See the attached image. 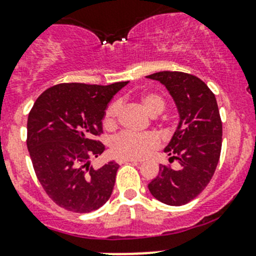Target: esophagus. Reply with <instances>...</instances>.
Returning a JSON list of instances; mask_svg holds the SVG:
<instances>
[{"mask_svg": "<svg viewBox=\"0 0 256 256\" xmlns=\"http://www.w3.org/2000/svg\"><path fill=\"white\" fill-rule=\"evenodd\" d=\"M118 164H126V162H138V160L135 158H118Z\"/></svg>", "mask_w": 256, "mask_h": 256, "instance_id": "esophagus-1", "label": "esophagus"}]
</instances>
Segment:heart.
Segmentation results:
<instances>
[{"label":"heart","mask_w":256,"mask_h":256,"mask_svg":"<svg viewBox=\"0 0 256 256\" xmlns=\"http://www.w3.org/2000/svg\"><path fill=\"white\" fill-rule=\"evenodd\" d=\"M141 104L151 115L161 112L165 108L162 98L156 94L148 92L144 94L140 98ZM120 104L112 102L108 106L104 114L102 122L108 130H111L116 126ZM158 136L154 132L134 134V132H121L112 138L111 141V151L116 158H140L148 155L152 148H158Z\"/></svg>","instance_id":"1"}]
</instances>
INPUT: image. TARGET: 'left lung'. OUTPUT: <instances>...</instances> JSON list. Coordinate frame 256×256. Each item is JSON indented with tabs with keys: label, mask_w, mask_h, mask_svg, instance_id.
<instances>
[{
	"label": "left lung",
	"mask_w": 256,
	"mask_h": 256,
	"mask_svg": "<svg viewBox=\"0 0 256 256\" xmlns=\"http://www.w3.org/2000/svg\"><path fill=\"white\" fill-rule=\"evenodd\" d=\"M160 81L178 108L180 121L165 152L178 160L180 168L160 165L158 175L148 184L151 195L171 206H181L208 186L222 152V124L212 91L190 74L161 71L146 76Z\"/></svg>",
	"instance_id": "left-lung-1"
}]
</instances>
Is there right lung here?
<instances>
[{
  "label": "right lung",
  "instance_id": "obj_1",
  "mask_svg": "<svg viewBox=\"0 0 256 256\" xmlns=\"http://www.w3.org/2000/svg\"><path fill=\"white\" fill-rule=\"evenodd\" d=\"M128 81L108 86L71 82L38 96L27 120V148L37 178L50 199L72 212H91L112 194L118 165L90 166L105 151L102 132L108 104Z\"/></svg>",
  "mask_w": 256,
  "mask_h": 256
}]
</instances>
